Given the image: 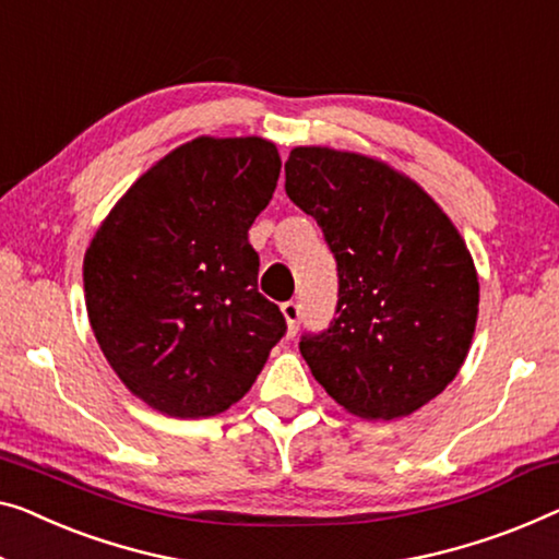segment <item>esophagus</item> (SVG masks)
<instances>
[{"instance_id": "1", "label": "esophagus", "mask_w": 559, "mask_h": 559, "mask_svg": "<svg viewBox=\"0 0 559 559\" xmlns=\"http://www.w3.org/2000/svg\"><path fill=\"white\" fill-rule=\"evenodd\" d=\"M281 313H283V319H286L288 333H296L298 323H301V306H298L296 301H286L281 306Z\"/></svg>"}]
</instances>
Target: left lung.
<instances>
[{
  "instance_id": "obj_1",
  "label": "left lung",
  "mask_w": 559,
  "mask_h": 559,
  "mask_svg": "<svg viewBox=\"0 0 559 559\" xmlns=\"http://www.w3.org/2000/svg\"><path fill=\"white\" fill-rule=\"evenodd\" d=\"M286 193L338 269L336 319L301 338L308 369L361 419L421 409L460 373L477 326L479 278L460 230L419 182L346 150H290Z\"/></svg>"
}]
</instances>
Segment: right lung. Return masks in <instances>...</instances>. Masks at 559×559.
Wrapping results in <instances>:
<instances>
[{"label":"right lung","instance_id":"right-lung-1","mask_svg":"<svg viewBox=\"0 0 559 559\" xmlns=\"http://www.w3.org/2000/svg\"><path fill=\"white\" fill-rule=\"evenodd\" d=\"M278 173L271 140L195 138L140 175L90 240V326L150 409L178 419L226 412L286 333L281 308L258 294L248 243Z\"/></svg>","mask_w":559,"mask_h":559}]
</instances>
